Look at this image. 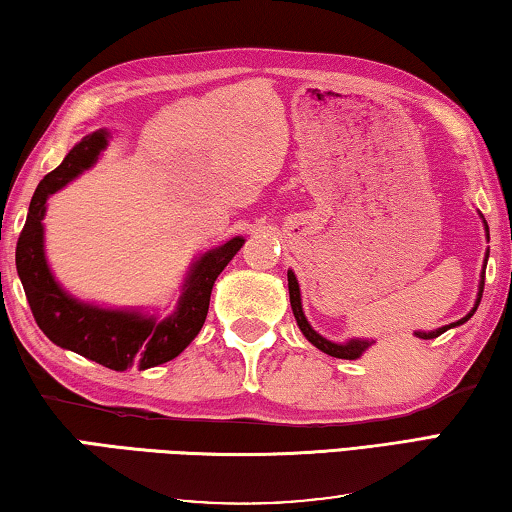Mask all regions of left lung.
I'll return each mask as SVG.
<instances>
[{
  "label": "left lung",
  "instance_id": "1",
  "mask_svg": "<svg viewBox=\"0 0 512 512\" xmlns=\"http://www.w3.org/2000/svg\"><path fill=\"white\" fill-rule=\"evenodd\" d=\"M483 223H485V221H483ZM485 237H488V241H490L488 223H485ZM488 257H490V250H488V253H485V262H483V266H488ZM287 280H289V300H291V310H294V316H296L298 328H300V332H303V335H305L307 342L314 344L316 348H319V351L328 353V355H332V358H339V360H358V358H362V355L371 353V348L376 346V342H373V339H371V342H369V339H348V342H344V344H335V342H330V339L321 337L319 332H316V330L310 326V321L305 319L303 305H300V287H298V280H296L294 271H287ZM483 287H485V271L481 273V282H478V296H476V303H474L472 310H469V314L462 316V319H460V321H456V323H449V326H442V328L431 330V332H415V337H419V339H435V337H440L442 332H446L449 328L462 326V323L472 319L474 312H476V307H478V303H481Z\"/></svg>",
  "mask_w": 512,
  "mask_h": 512
}]
</instances>
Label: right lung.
Instances as JSON below:
<instances>
[{
  "instance_id": "add662e5",
  "label": "right lung",
  "mask_w": 512,
  "mask_h": 512,
  "mask_svg": "<svg viewBox=\"0 0 512 512\" xmlns=\"http://www.w3.org/2000/svg\"><path fill=\"white\" fill-rule=\"evenodd\" d=\"M107 143V129L84 136L66 154L63 164L40 180L15 248V266L38 328L50 342L113 371L150 369L177 358L196 339L207 319L214 282L241 250L243 237L225 241L193 262L177 310L166 319L139 310H109L70 296L47 266L43 227L47 198L91 168Z\"/></svg>"
}]
</instances>
